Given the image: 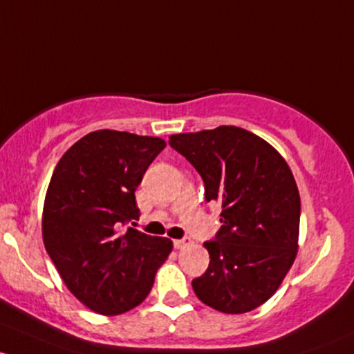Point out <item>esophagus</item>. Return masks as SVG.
Segmentation results:
<instances>
[{"instance_id": "34e87169", "label": "esophagus", "mask_w": 354, "mask_h": 354, "mask_svg": "<svg viewBox=\"0 0 354 354\" xmlns=\"http://www.w3.org/2000/svg\"><path fill=\"white\" fill-rule=\"evenodd\" d=\"M189 243H191V239H180V240H174V245H176V249H184V247H187Z\"/></svg>"}]
</instances>
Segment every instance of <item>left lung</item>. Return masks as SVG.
Segmentation results:
<instances>
[{
  "mask_svg": "<svg viewBox=\"0 0 354 354\" xmlns=\"http://www.w3.org/2000/svg\"><path fill=\"white\" fill-rule=\"evenodd\" d=\"M169 143L201 174L206 201L221 206L216 240L204 243L209 266L192 279L196 297L223 313L261 307L298 252L300 194L286 160L236 126L172 134Z\"/></svg>",
  "mask_w": 354,
  "mask_h": 354,
  "instance_id": "obj_1",
  "label": "left lung"
}]
</instances>
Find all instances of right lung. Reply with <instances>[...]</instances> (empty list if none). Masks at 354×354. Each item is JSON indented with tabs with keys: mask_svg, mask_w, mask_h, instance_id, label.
<instances>
[{
	"mask_svg": "<svg viewBox=\"0 0 354 354\" xmlns=\"http://www.w3.org/2000/svg\"><path fill=\"white\" fill-rule=\"evenodd\" d=\"M167 147L162 138L100 129L76 141L50 177L42 211L47 254L68 290L90 310L119 315L150 293L172 240L134 228V192Z\"/></svg>",
	"mask_w": 354,
	"mask_h": 354,
	"instance_id": "add662e5",
	"label": "right lung"
}]
</instances>
